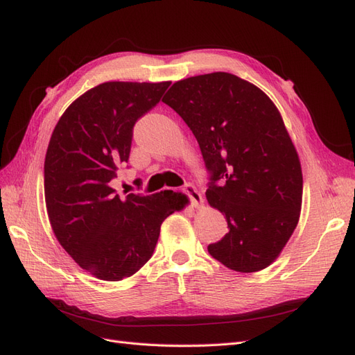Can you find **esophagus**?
<instances>
[{"mask_svg":"<svg viewBox=\"0 0 355 355\" xmlns=\"http://www.w3.org/2000/svg\"><path fill=\"white\" fill-rule=\"evenodd\" d=\"M184 192H185V194L189 197V200H191V204H192V206H194L196 209H200V207H202L204 200H202L201 194H200V192L196 189V187H194V185H191V184L185 185V188H184Z\"/></svg>","mask_w":355,"mask_h":355,"instance_id":"obj_1","label":"esophagus"}]
</instances>
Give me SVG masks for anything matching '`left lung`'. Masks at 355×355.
Returning <instances> with one entry per match:
<instances>
[{
  "label": "left lung",
  "mask_w": 355,
  "mask_h": 355,
  "mask_svg": "<svg viewBox=\"0 0 355 355\" xmlns=\"http://www.w3.org/2000/svg\"><path fill=\"white\" fill-rule=\"evenodd\" d=\"M163 102L194 133L210 171L207 201L228 222V234L209 244V253L239 272L270 266L296 228L304 185L277 106L228 72L176 81Z\"/></svg>",
  "instance_id": "8db88e82"
}]
</instances>
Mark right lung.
Instances as JSON below:
<instances>
[{"label":"right lung","instance_id":"obj_1","mask_svg":"<svg viewBox=\"0 0 355 355\" xmlns=\"http://www.w3.org/2000/svg\"><path fill=\"white\" fill-rule=\"evenodd\" d=\"M170 81H110L75 99L50 137L44 196L58 241L83 270L120 282L151 259L163 220L185 207L182 192L128 194L111 188L130 155L136 121L159 102Z\"/></svg>","mask_w":355,"mask_h":355}]
</instances>
